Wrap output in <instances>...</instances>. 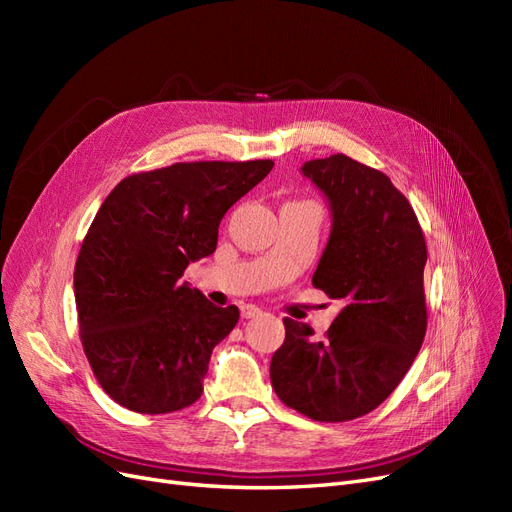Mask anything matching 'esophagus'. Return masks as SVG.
Segmentation results:
<instances>
[{"label":"esophagus","instance_id":"esophagus-1","mask_svg":"<svg viewBox=\"0 0 512 512\" xmlns=\"http://www.w3.org/2000/svg\"><path fill=\"white\" fill-rule=\"evenodd\" d=\"M260 314H262V309L256 307V305H252V303L241 305V316H243V318H256V316H260Z\"/></svg>","mask_w":512,"mask_h":512}]
</instances>
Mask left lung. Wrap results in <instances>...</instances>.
<instances>
[{
	"mask_svg": "<svg viewBox=\"0 0 512 512\" xmlns=\"http://www.w3.org/2000/svg\"><path fill=\"white\" fill-rule=\"evenodd\" d=\"M301 173L333 215L312 284L344 307L324 339L284 318L271 384L288 408L344 423L376 410L423 346L427 245L408 198L380 170L337 153L305 162Z\"/></svg>",
	"mask_w": 512,
	"mask_h": 512,
	"instance_id": "8db88e82",
	"label": "left lung"
}]
</instances>
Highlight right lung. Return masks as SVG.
Segmentation results:
<instances>
[{"label": "right lung", "instance_id": "right-lung-1", "mask_svg": "<svg viewBox=\"0 0 512 512\" xmlns=\"http://www.w3.org/2000/svg\"><path fill=\"white\" fill-rule=\"evenodd\" d=\"M273 160L179 162L115 185L74 267L87 361L108 397L141 414L192 406L237 305L215 307L181 282L215 252L224 213L265 179Z\"/></svg>", "mask_w": 512, "mask_h": 512}]
</instances>
